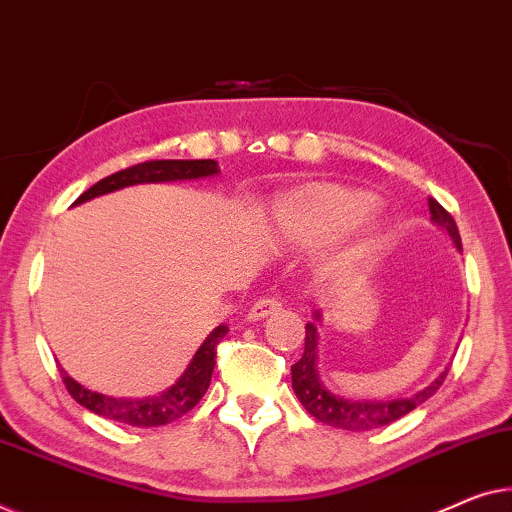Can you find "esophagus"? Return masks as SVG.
Returning <instances> with one entry per match:
<instances>
[{
  "instance_id": "obj_1",
  "label": "esophagus",
  "mask_w": 512,
  "mask_h": 512,
  "mask_svg": "<svg viewBox=\"0 0 512 512\" xmlns=\"http://www.w3.org/2000/svg\"><path fill=\"white\" fill-rule=\"evenodd\" d=\"M280 301L276 299V297H262L257 301V304L250 308V313H248V320H253V322H257V320H264V318H269V315H273V313H278L280 311Z\"/></svg>"
}]
</instances>
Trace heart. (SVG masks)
<instances>
[{
    "instance_id": "obj_1",
    "label": "heart",
    "mask_w": 512,
    "mask_h": 512,
    "mask_svg": "<svg viewBox=\"0 0 512 512\" xmlns=\"http://www.w3.org/2000/svg\"><path fill=\"white\" fill-rule=\"evenodd\" d=\"M371 194L338 183H308L285 192L273 211L276 239L283 248L306 250L336 239L320 264L325 285L341 287L369 269L378 253L383 222Z\"/></svg>"
}]
</instances>
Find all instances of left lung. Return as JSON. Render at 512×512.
<instances>
[{"label":"left lung","instance_id":"left-lung-1","mask_svg":"<svg viewBox=\"0 0 512 512\" xmlns=\"http://www.w3.org/2000/svg\"><path fill=\"white\" fill-rule=\"evenodd\" d=\"M429 213H431V222H434L436 227H441L443 232L450 236L457 250H462V239H459V229L455 225V220H452V215L445 211L436 199H429ZM313 318L315 320L306 325L304 355H301L297 364H292V390L301 401V406H304L315 420L325 422L329 427L348 429V431H371V429L385 427V424L399 420V417L408 415L410 410L427 401L431 394L443 385L445 376H448V366H445V371L438 373L427 387H422L420 392L410 394V397H399V399L341 397V394L327 390L325 383L320 380L318 329L322 325V311H315Z\"/></svg>","mask_w":512,"mask_h":512}]
</instances>
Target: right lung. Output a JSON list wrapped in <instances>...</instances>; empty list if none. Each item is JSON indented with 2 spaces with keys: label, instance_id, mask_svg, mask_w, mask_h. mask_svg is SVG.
<instances>
[{
  "label": "right lung",
  "instance_id": "1",
  "mask_svg": "<svg viewBox=\"0 0 512 512\" xmlns=\"http://www.w3.org/2000/svg\"><path fill=\"white\" fill-rule=\"evenodd\" d=\"M218 162L215 160H153L136 164V167L122 169L118 174L106 176L83 192L81 197L74 201V206L85 204V201L102 197L115 190L129 185L141 183H176V181H199V178L218 176ZM229 327L220 325L215 327L211 334L204 338L194 357L187 364V369L181 373V378L174 385L153 397L129 399V397H109V394L92 392L81 383H76L67 371L60 366L62 380L67 385L71 397H74L83 408L92 410L95 415H102L106 420L129 424V427H162L183 417L185 413L197 406L204 397L208 385H211V376L215 369V355H218V343L227 336Z\"/></svg>",
  "mask_w": 512,
  "mask_h": 512
}]
</instances>
